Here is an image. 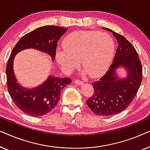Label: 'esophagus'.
Masks as SVG:
<instances>
[{"instance_id": "34e87169", "label": "esophagus", "mask_w": 150, "mask_h": 150, "mask_svg": "<svg viewBox=\"0 0 150 150\" xmlns=\"http://www.w3.org/2000/svg\"><path fill=\"white\" fill-rule=\"evenodd\" d=\"M74 83L75 84H76V85H82L83 84V82L81 81H79V80H75Z\"/></svg>"}]
</instances>
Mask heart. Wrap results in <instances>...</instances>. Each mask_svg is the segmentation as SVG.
Segmentation results:
<instances>
[{
  "label": "heart",
  "mask_w": 150,
  "mask_h": 150,
  "mask_svg": "<svg viewBox=\"0 0 150 150\" xmlns=\"http://www.w3.org/2000/svg\"><path fill=\"white\" fill-rule=\"evenodd\" d=\"M58 49L55 58L61 69L69 74L81 65L91 77L105 73L115 53V43L109 35L96 30H79L69 34Z\"/></svg>",
  "instance_id": "heart-1"
}]
</instances>
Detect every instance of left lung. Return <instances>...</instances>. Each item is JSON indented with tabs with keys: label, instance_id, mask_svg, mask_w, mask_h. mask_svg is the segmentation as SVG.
<instances>
[{
	"label": "left lung",
	"instance_id": "1",
	"mask_svg": "<svg viewBox=\"0 0 150 150\" xmlns=\"http://www.w3.org/2000/svg\"><path fill=\"white\" fill-rule=\"evenodd\" d=\"M103 28L112 33L118 47L108 70L99 81L92 83L94 93L87 104L96 115L108 116L117 114L130 105L142 81V65L137 50L124 36ZM120 67L127 71L124 79H119L115 74Z\"/></svg>",
	"mask_w": 150,
	"mask_h": 150
}]
</instances>
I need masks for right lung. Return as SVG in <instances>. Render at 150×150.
Instances as JSON below:
<instances>
[{"mask_svg":"<svg viewBox=\"0 0 150 150\" xmlns=\"http://www.w3.org/2000/svg\"><path fill=\"white\" fill-rule=\"evenodd\" d=\"M67 28L45 26L38 28L24 35L12 50L6 67L8 91L17 107L30 116H41L48 113L57 105L63 87L71 83L69 78L50 76L42 85L33 89L22 87L18 83L13 71L14 57L18 52L27 48L45 52L55 59L57 42Z\"/></svg>","mask_w":150,"mask_h":150,"instance_id":"obj_1","label":"right lung"}]
</instances>
